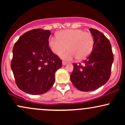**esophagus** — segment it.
Wrapping results in <instances>:
<instances>
[{
  "mask_svg": "<svg viewBox=\"0 0 125 125\" xmlns=\"http://www.w3.org/2000/svg\"><path fill=\"white\" fill-rule=\"evenodd\" d=\"M62 64H63V65H66V64H67V63L66 62L63 61L62 62Z\"/></svg>",
  "mask_w": 125,
  "mask_h": 125,
  "instance_id": "34e87169",
  "label": "esophagus"
}]
</instances>
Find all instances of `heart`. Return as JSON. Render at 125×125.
Segmentation results:
<instances>
[{
    "instance_id": "1",
    "label": "heart",
    "mask_w": 125,
    "mask_h": 125,
    "mask_svg": "<svg viewBox=\"0 0 125 125\" xmlns=\"http://www.w3.org/2000/svg\"><path fill=\"white\" fill-rule=\"evenodd\" d=\"M57 37L50 38L49 45L52 51L58 56L67 49L69 51L62 55V58L66 61H70L74 58L78 61L83 60L91 53L94 49V36L91 33L83 30H64L59 31Z\"/></svg>"
}]
</instances>
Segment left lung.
<instances>
[{
	"label": "left lung",
	"instance_id": "8db88e82",
	"mask_svg": "<svg viewBox=\"0 0 125 125\" xmlns=\"http://www.w3.org/2000/svg\"><path fill=\"white\" fill-rule=\"evenodd\" d=\"M89 31L94 38V49L82 63L73 64V70L71 74L73 84L83 92L97 89L108 81L113 62L108 39L96 29H89Z\"/></svg>",
	"mask_w": 125,
	"mask_h": 125
}]
</instances>
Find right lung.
Listing matches in <instances>:
<instances>
[{
    "label": "right lung",
    "mask_w": 125,
    "mask_h": 125,
    "mask_svg": "<svg viewBox=\"0 0 125 125\" xmlns=\"http://www.w3.org/2000/svg\"><path fill=\"white\" fill-rule=\"evenodd\" d=\"M49 30L35 29L23 34L13 48L12 69L16 84L31 94L47 92L54 82L62 60L49 46Z\"/></svg>",
    "instance_id": "1"
}]
</instances>
